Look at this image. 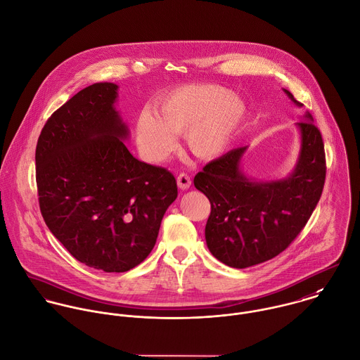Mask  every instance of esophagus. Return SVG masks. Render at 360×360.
Here are the masks:
<instances>
[{"label": "esophagus", "instance_id": "esophagus-1", "mask_svg": "<svg viewBox=\"0 0 360 360\" xmlns=\"http://www.w3.org/2000/svg\"><path fill=\"white\" fill-rule=\"evenodd\" d=\"M177 186L181 188V190H187L190 186H191V179L187 173H180L177 176Z\"/></svg>", "mask_w": 360, "mask_h": 360}]
</instances>
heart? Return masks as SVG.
<instances>
[{"mask_svg":"<svg viewBox=\"0 0 360 360\" xmlns=\"http://www.w3.org/2000/svg\"><path fill=\"white\" fill-rule=\"evenodd\" d=\"M245 117L244 102L228 88L194 84L176 88L158 102V115L143 109L135 122V138L142 156L163 162L186 134L193 155L211 159L221 155Z\"/></svg>","mask_w":360,"mask_h":360,"instance_id":"obj_1","label":"heart"}]
</instances>
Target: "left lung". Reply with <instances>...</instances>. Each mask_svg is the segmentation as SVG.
<instances>
[{"instance_id":"8db88e82","label":"left lung","mask_w":360,"mask_h":360,"mask_svg":"<svg viewBox=\"0 0 360 360\" xmlns=\"http://www.w3.org/2000/svg\"><path fill=\"white\" fill-rule=\"evenodd\" d=\"M289 99L299 103L286 91ZM302 148L290 176L255 183L240 170L245 146L207 163L194 186L211 202L205 226L210 251L221 262L247 268L276 257L297 238L320 201L326 181V152L310 113L297 122Z\"/></svg>"}]
</instances>
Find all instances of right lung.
Segmentation results:
<instances>
[{"instance_id": "right-lung-1", "label": "right lung", "mask_w": 360, "mask_h": 360, "mask_svg": "<svg viewBox=\"0 0 360 360\" xmlns=\"http://www.w3.org/2000/svg\"><path fill=\"white\" fill-rule=\"evenodd\" d=\"M117 85L94 84L57 109L36 145L41 217L72 257L125 272L152 251L162 218L177 198L174 176L135 159L121 139Z\"/></svg>"}]
</instances>
